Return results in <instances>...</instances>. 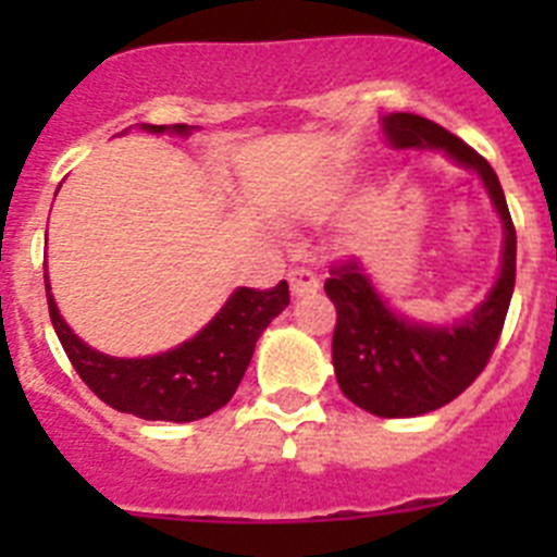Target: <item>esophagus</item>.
<instances>
[{"instance_id":"esophagus-1","label":"esophagus","mask_w":557,"mask_h":557,"mask_svg":"<svg viewBox=\"0 0 557 557\" xmlns=\"http://www.w3.org/2000/svg\"><path fill=\"white\" fill-rule=\"evenodd\" d=\"M289 289H293L295 298H301V295H312L321 289V282H318V275L307 268H295L289 273Z\"/></svg>"}]
</instances>
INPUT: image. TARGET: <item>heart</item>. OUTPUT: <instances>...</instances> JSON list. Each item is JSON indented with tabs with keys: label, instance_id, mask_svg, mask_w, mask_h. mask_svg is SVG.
<instances>
[{
	"label": "heart",
	"instance_id": "heart-1",
	"mask_svg": "<svg viewBox=\"0 0 557 557\" xmlns=\"http://www.w3.org/2000/svg\"><path fill=\"white\" fill-rule=\"evenodd\" d=\"M329 195H332V189H329V191H323V198H329Z\"/></svg>",
	"mask_w": 557,
	"mask_h": 557
}]
</instances>
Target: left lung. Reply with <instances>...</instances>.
<instances>
[{"label": "left lung", "mask_w": 557, "mask_h": 557, "mask_svg": "<svg viewBox=\"0 0 557 557\" xmlns=\"http://www.w3.org/2000/svg\"><path fill=\"white\" fill-rule=\"evenodd\" d=\"M382 133L396 150L444 152L471 170L502 220V262L485 301L455 323L412 321L382 298L362 262L332 270L326 295L337 309L332 362L339 391L379 418H412L449 405L488 366L516 284V228L494 166L418 113H387Z\"/></svg>", "instance_id": "8db88e82"}]
</instances>
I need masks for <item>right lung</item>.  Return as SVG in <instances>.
Wrapping results in <instances>:
<instances>
[{
  "label": "right lung",
  "instance_id": "add662e5",
  "mask_svg": "<svg viewBox=\"0 0 557 557\" xmlns=\"http://www.w3.org/2000/svg\"><path fill=\"white\" fill-rule=\"evenodd\" d=\"M141 131L189 136L198 125H141ZM44 284L58 339L88 391L113 410L175 424L198 421L228 405L248 371L256 339L289 304L287 282H278L273 289L239 287L195 337L170 351L127 359L83 343L58 312L47 270Z\"/></svg>",
  "mask_w": 557,
  "mask_h": 557
}]
</instances>
